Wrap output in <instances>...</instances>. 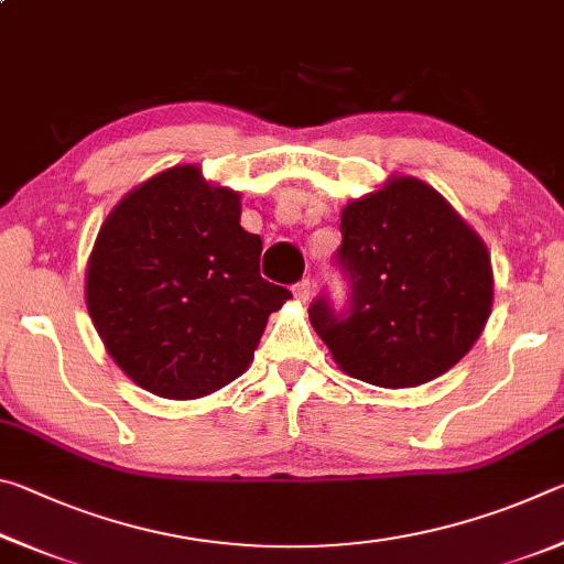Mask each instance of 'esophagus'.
I'll return each instance as SVG.
<instances>
[{"instance_id": "esophagus-1", "label": "esophagus", "mask_w": 564, "mask_h": 564, "mask_svg": "<svg viewBox=\"0 0 564 564\" xmlns=\"http://www.w3.org/2000/svg\"><path fill=\"white\" fill-rule=\"evenodd\" d=\"M293 295H295V299H299L301 303H308V299H311V281L303 279V281L295 283V285H293Z\"/></svg>"}]
</instances>
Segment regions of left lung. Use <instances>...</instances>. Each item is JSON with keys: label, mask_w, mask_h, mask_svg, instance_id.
Masks as SVG:
<instances>
[{"label": "left lung", "mask_w": 564, "mask_h": 564, "mask_svg": "<svg viewBox=\"0 0 564 564\" xmlns=\"http://www.w3.org/2000/svg\"><path fill=\"white\" fill-rule=\"evenodd\" d=\"M336 263L346 311L328 295L308 318L350 378L415 388L460 360L488 323L492 265L482 238L433 186L393 176L340 214Z\"/></svg>", "instance_id": "obj_1"}]
</instances>
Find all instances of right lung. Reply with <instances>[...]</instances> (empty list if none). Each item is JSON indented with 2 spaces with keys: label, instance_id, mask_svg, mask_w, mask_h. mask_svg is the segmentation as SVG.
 I'll return each mask as SVG.
<instances>
[{
  "label": "right lung",
  "instance_id": "add662e5",
  "mask_svg": "<svg viewBox=\"0 0 564 564\" xmlns=\"http://www.w3.org/2000/svg\"><path fill=\"white\" fill-rule=\"evenodd\" d=\"M261 248L241 228V196L208 184L194 164L129 191L87 265V308L113 362L171 400L236 380L271 313L291 299L261 279Z\"/></svg>",
  "mask_w": 564,
  "mask_h": 564
}]
</instances>
